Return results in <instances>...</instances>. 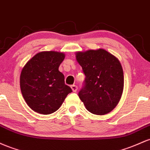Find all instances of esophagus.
Returning <instances> with one entry per match:
<instances>
[{
	"label": "esophagus",
	"mask_w": 150,
	"mask_h": 150,
	"mask_svg": "<svg viewBox=\"0 0 150 150\" xmlns=\"http://www.w3.org/2000/svg\"><path fill=\"white\" fill-rule=\"evenodd\" d=\"M71 88L72 91H73V92H76L77 89H78V87H77V86H76V85L71 86Z\"/></svg>",
	"instance_id": "esophagus-1"
}]
</instances>
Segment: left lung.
Here are the masks:
<instances>
[{
	"label": "left lung",
	"instance_id": "left-lung-1",
	"mask_svg": "<svg viewBox=\"0 0 150 150\" xmlns=\"http://www.w3.org/2000/svg\"><path fill=\"white\" fill-rule=\"evenodd\" d=\"M85 74V85L79 93L86 108L95 115L109 113L122 96L124 76L118 59L104 49L76 52Z\"/></svg>",
	"mask_w": 150,
	"mask_h": 150
}]
</instances>
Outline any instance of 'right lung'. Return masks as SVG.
<instances>
[{
	"label": "right lung",
	"mask_w": 150,
	"mask_h": 150,
	"mask_svg": "<svg viewBox=\"0 0 150 150\" xmlns=\"http://www.w3.org/2000/svg\"><path fill=\"white\" fill-rule=\"evenodd\" d=\"M65 58L63 52H39L25 64L20 77L23 96L33 110L42 115L57 111L71 88L64 83L59 67Z\"/></svg>",
	"instance_id": "1"
}]
</instances>
